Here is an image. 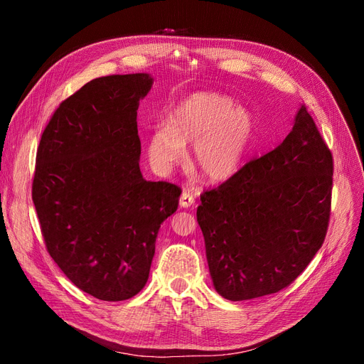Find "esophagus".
Listing matches in <instances>:
<instances>
[{"label":"esophagus","mask_w":364,"mask_h":364,"mask_svg":"<svg viewBox=\"0 0 364 364\" xmlns=\"http://www.w3.org/2000/svg\"><path fill=\"white\" fill-rule=\"evenodd\" d=\"M196 203V197L190 191H183L181 196V206L182 208H190Z\"/></svg>","instance_id":"esophagus-1"}]
</instances>
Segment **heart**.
I'll return each mask as SVG.
<instances>
[{
    "label": "heart",
    "mask_w": 364,
    "mask_h": 364,
    "mask_svg": "<svg viewBox=\"0 0 364 364\" xmlns=\"http://www.w3.org/2000/svg\"><path fill=\"white\" fill-rule=\"evenodd\" d=\"M218 92L191 94L174 107L170 123L158 127L149 141L155 167L168 171L186 158L194 144V167L211 182L226 181L241 165L255 130L245 107Z\"/></svg>",
    "instance_id": "heart-1"
}]
</instances>
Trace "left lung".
<instances>
[{"mask_svg":"<svg viewBox=\"0 0 364 364\" xmlns=\"http://www.w3.org/2000/svg\"><path fill=\"white\" fill-rule=\"evenodd\" d=\"M333 171V153L302 105L278 147L202 193L197 222L220 294L255 299L299 277L326 237Z\"/></svg>","mask_w":364,"mask_h":364,"instance_id":"left-lung-1","label":"left lung"}]
</instances>
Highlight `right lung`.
Returning a JSON list of instances; mask_svg holds the SVG:
<instances>
[{
  "mask_svg": "<svg viewBox=\"0 0 364 364\" xmlns=\"http://www.w3.org/2000/svg\"><path fill=\"white\" fill-rule=\"evenodd\" d=\"M149 74L98 77L63 100L41 136L31 197L50 257L77 289L126 301L144 287L158 230L182 190L139 170Z\"/></svg>",
  "mask_w": 364,
  "mask_h": 364,
  "instance_id": "obj_1",
  "label": "right lung"
}]
</instances>
